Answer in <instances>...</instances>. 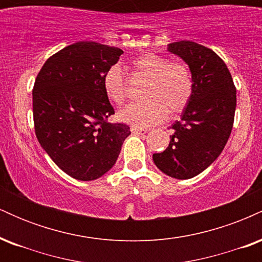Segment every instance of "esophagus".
<instances>
[{
	"instance_id": "1",
	"label": "esophagus",
	"mask_w": 262,
	"mask_h": 262,
	"mask_svg": "<svg viewBox=\"0 0 262 262\" xmlns=\"http://www.w3.org/2000/svg\"><path fill=\"white\" fill-rule=\"evenodd\" d=\"M130 130H132V133H134V134H141V135H144V134H146L148 133V129H144V128H137V127H132L130 128Z\"/></svg>"
}]
</instances>
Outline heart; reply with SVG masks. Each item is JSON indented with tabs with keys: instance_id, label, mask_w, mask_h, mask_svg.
Here are the masks:
<instances>
[{
	"instance_id": "heart-1",
	"label": "heart",
	"mask_w": 262,
	"mask_h": 262,
	"mask_svg": "<svg viewBox=\"0 0 262 262\" xmlns=\"http://www.w3.org/2000/svg\"><path fill=\"white\" fill-rule=\"evenodd\" d=\"M135 74L146 80L141 96L145 100L132 103L118 112L119 121L133 127H150L166 117L182 113L193 95V76L185 62L170 61L156 53H145L132 62ZM103 90L116 104L127 100V82L119 66L113 65L103 76Z\"/></svg>"
}]
</instances>
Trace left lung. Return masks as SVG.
Returning a JSON list of instances; mask_svg holds the SVG:
<instances>
[{"label":"left lung","mask_w":262,"mask_h":262,"mask_svg":"<svg viewBox=\"0 0 262 262\" xmlns=\"http://www.w3.org/2000/svg\"><path fill=\"white\" fill-rule=\"evenodd\" d=\"M169 52L187 62L193 76V95L181 121L171 128L169 146L152 155L167 176H197L223 151L234 123L236 89L225 62L209 48L189 40L169 44Z\"/></svg>","instance_id":"left-lung-1"}]
</instances>
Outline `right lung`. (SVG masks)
<instances>
[{
    "instance_id": "1",
    "label": "right lung",
    "mask_w": 262,
    "mask_h": 262,
    "mask_svg": "<svg viewBox=\"0 0 262 262\" xmlns=\"http://www.w3.org/2000/svg\"><path fill=\"white\" fill-rule=\"evenodd\" d=\"M123 50L96 41H77L44 62L33 87L37 139L69 176L91 181L112 169L130 128L108 123L114 110L103 76Z\"/></svg>"
}]
</instances>
